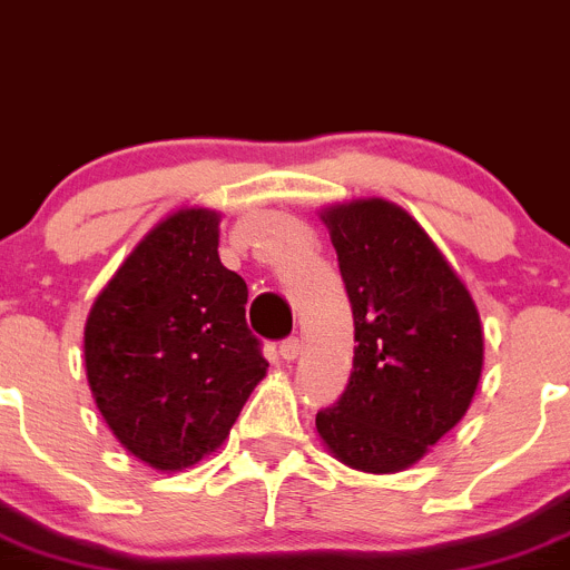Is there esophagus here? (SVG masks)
<instances>
[{"instance_id": "esophagus-1", "label": "esophagus", "mask_w": 570, "mask_h": 570, "mask_svg": "<svg viewBox=\"0 0 570 570\" xmlns=\"http://www.w3.org/2000/svg\"><path fill=\"white\" fill-rule=\"evenodd\" d=\"M278 354H281V360H286V363L297 360V354H301V340H297V337L284 340V343H281V348H278Z\"/></svg>"}]
</instances>
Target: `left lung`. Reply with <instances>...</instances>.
Wrapping results in <instances>:
<instances>
[{
    "label": "left lung",
    "mask_w": 570,
    "mask_h": 570,
    "mask_svg": "<svg viewBox=\"0 0 570 570\" xmlns=\"http://www.w3.org/2000/svg\"><path fill=\"white\" fill-rule=\"evenodd\" d=\"M321 219L357 345L343 396L317 413V435L351 470L391 475L470 411L483 371L481 315L433 238L393 202H337Z\"/></svg>",
    "instance_id": "1"
}]
</instances>
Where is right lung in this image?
<instances>
[{"instance_id":"1","label":"right lung","mask_w":570,"mask_h":570,"mask_svg":"<svg viewBox=\"0 0 570 570\" xmlns=\"http://www.w3.org/2000/svg\"><path fill=\"white\" fill-rule=\"evenodd\" d=\"M222 213L179 207L142 236L95 297L83 365L100 416L151 470L194 466L230 435L267 376L247 284L219 258Z\"/></svg>"}]
</instances>
